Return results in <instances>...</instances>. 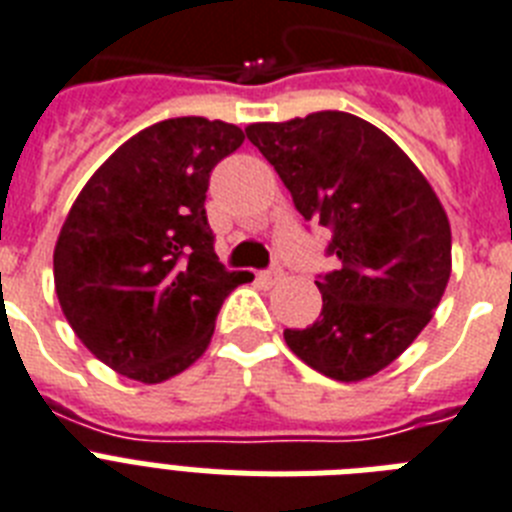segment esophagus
<instances>
[{
    "instance_id": "obj_1",
    "label": "esophagus",
    "mask_w": 512,
    "mask_h": 512,
    "mask_svg": "<svg viewBox=\"0 0 512 512\" xmlns=\"http://www.w3.org/2000/svg\"><path fill=\"white\" fill-rule=\"evenodd\" d=\"M260 281H263L265 286H276L278 281H281V278H284V270L278 268V265H273V268H268V270H263V273H260Z\"/></svg>"
}]
</instances>
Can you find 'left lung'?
I'll list each match as a JSON object with an SVG mask.
<instances>
[{"label":"left lung","mask_w":512,"mask_h":512,"mask_svg":"<svg viewBox=\"0 0 512 512\" xmlns=\"http://www.w3.org/2000/svg\"><path fill=\"white\" fill-rule=\"evenodd\" d=\"M247 139L276 168L305 220L331 228L321 318L286 328L289 350L336 381L384 371L431 321L452 270L450 220L413 160L381 128L323 110L252 123Z\"/></svg>","instance_id":"obj_1"}]
</instances>
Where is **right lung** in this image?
Returning a JSON list of instances; mask_svg holds the SVG:
<instances>
[{
    "label": "right lung",
    "instance_id": "add662e5",
    "mask_svg": "<svg viewBox=\"0 0 512 512\" xmlns=\"http://www.w3.org/2000/svg\"><path fill=\"white\" fill-rule=\"evenodd\" d=\"M242 128L170 118L120 144L86 181L54 244V289L86 350L112 371L160 384L213 339L223 299L249 273L215 255L210 173Z\"/></svg>",
    "mask_w": 512,
    "mask_h": 512
}]
</instances>
